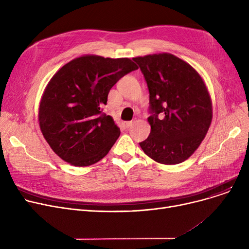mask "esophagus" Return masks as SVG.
<instances>
[{
  "label": "esophagus",
  "instance_id": "1",
  "mask_svg": "<svg viewBox=\"0 0 249 249\" xmlns=\"http://www.w3.org/2000/svg\"><path fill=\"white\" fill-rule=\"evenodd\" d=\"M133 123H134L133 121H128V122L125 123V126H126L127 128H129V127H131V126L133 125Z\"/></svg>",
  "mask_w": 249,
  "mask_h": 249
}]
</instances>
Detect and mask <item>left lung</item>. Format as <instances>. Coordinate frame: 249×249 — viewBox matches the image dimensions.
Returning a JSON list of instances; mask_svg holds the SVG:
<instances>
[{"mask_svg":"<svg viewBox=\"0 0 249 249\" xmlns=\"http://www.w3.org/2000/svg\"><path fill=\"white\" fill-rule=\"evenodd\" d=\"M149 90L151 130L140 147L163 164L188 160L205 138L212 121V101L201 75L171 54L134 57Z\"/></svg>","mask_w":249,"mask_h":249,"instance_id":"8db88e82","label":"left lung"}]
</instances>
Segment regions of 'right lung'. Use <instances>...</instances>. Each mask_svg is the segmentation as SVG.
Here are the masks:
<instances>
[{
    "instance_id": "obj_1",
    "label": "right lung",
    "mask_w": 249,
    "mask_h": 249,
    "mask_svg": "<svg viewBox=\"0 0 249 249\" xmlns=\"http://www.w3.org/2000/svg\"><path fill=\"white\" fill-rule=\"evenodd\" d=\"M137 69L129 58L84 55L52 76L39 106V126L61 160L88 166L107 155L120 129L102 107L112 87Z\"/></svg>"
}]
</instances>
